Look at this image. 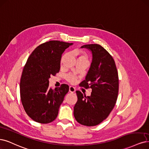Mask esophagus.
Here are the masks:
<instances>
[{"instance_id": "1", "label": "esophagus", "mask_w": 149, "mask_h": 149, "mask_svg": "<svg viewBox=\"0 0 149 149\" xmlns=\"http://www.w3.org/2000/svg\"><path fill=\"white\" fill-rule=\"evenodd\" d=\"M69 91H70V92H71V93H74V92L76 91V89L74 88V87L70 86V88H69Z\"/></svg>"}]
</instances>
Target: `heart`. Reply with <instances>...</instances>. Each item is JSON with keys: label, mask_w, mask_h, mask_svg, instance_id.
Listing matches in <instances>:
<instances>
[{"label": "heart", "mask_w": 149, "mask_h": 149, "mask_svg": "<svg viewBox=\"0 0 149 149\" xmlns=\"http://www.w3.org/2000/svg\"><path fill=\"white\" fill-rule=\"evenodd\" d=\"M74 54L77 56V57H78V60L79 59H83V60H88V55H87V54L84 52H83V50H77L74 52ZM66 56H67V54H65L64 55H63V57L61 58V63H62L63 62L64 59L65 58ZM66 79L67 80V81H68L70 83L72 84H74L77 83V82H78V78L75 75L69 74L68 76H66Z\"/></svg>", "instance_id": "1"}]
</instances>
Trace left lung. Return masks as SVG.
Wrapping results in <instances>:
<instances>
[{"mask_svg":"<svg viewBox=\"0 0 149 149\" xmlns=\"http://www.w3.org/2000/svg\"><path fill=\"white\" fill-rule=\"evenodd\" d=\"M81 47L91 51L92 61L80 86L91 88L92 92L86 97L76 91L74 116L81 125L94 126L105 120L113 109L118 95V74L113 58L100 45L87 44Z\"/></svg>","mask_w":149,"mask_h":149,"instance_id":"obj_1","label":"left lung"}]
</instances>
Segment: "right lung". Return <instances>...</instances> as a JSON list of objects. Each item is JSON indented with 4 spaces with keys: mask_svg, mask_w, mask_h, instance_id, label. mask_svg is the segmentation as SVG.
Instances as JSON below:
<instances>
[{
    "mask_svg": "<svg viewBox=\"0 0 149 149\" xmlns=\"http://www.w3.org/2000/svg\"><path fill=\"white\" fill-rule=\"evenodd\" d=\"M71 44L59 40L41 44L33 50L24 66L20 98L26 114L36 122L47 124L57 117L69 86L63 84L52 89L49 79L59 72L61 55Z\"/></svg>",
    "mask_w": 149,
    "mask_h": 149,
    "instance_id": "obj_1",
    "label": "right lung"
}]
</instances>
